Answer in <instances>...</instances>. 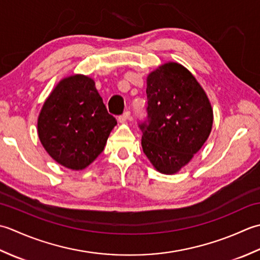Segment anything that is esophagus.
Instances as JSON below:
<instances>
[{
    "label": "esophagus",
    "instance_id": "1",
    "mask_svg": "<svg viewBox=\"0 0 260 260\" xmlns=\"http://www.w3.org/2000/svg\"><path fill=\"white\" fill-rule=\"evenodd\" d=\"M130 119V112L129 111H125V112H123V114H121L119 118H118V121L120 123H123V122H125L126 120H129Z\"/></svg>",
    "mask_w": 260,
    "mask_h": 260
}]
</instances>
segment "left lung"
<instances>
[{
    "mask_svg": "<svg viewBox=\"0 0 260 260\" xmlns=\"http://www.w3.org/2000/svg\"><path fill=\"white\" fill-rule=\"evenodd\" d=\"M146 93L147 119L138 123L142 149L158 172L177 173L210 136V101L195 77L177 62L150 73Z\"/></svg>",
    "mask_w": 260,
    "mask_h": 260,
    "instance_id": "8db88e82",
    "label": "left lung"
}]
</instances>
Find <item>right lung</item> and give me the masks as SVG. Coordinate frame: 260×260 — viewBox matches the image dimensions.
I'll return each mask as SVG.
<instances>
[{
  "label": "right lung",
  "mask_w": 260,
  "mask_h": 260,
  "mask_svg": "<svg viewBox=\"0 0 260 260\" xmlns=\"http://www.w3.org/2000/svg\"><path fill=\"white\" fill-rule=\"evenodd\" d=\"M115 124L93 79L74 75L60 81L46 100L38 118V135L58 164L79 171L103 151Z\"/></svg>",
  "instance_id": "add662e5"
}]
</instances>
